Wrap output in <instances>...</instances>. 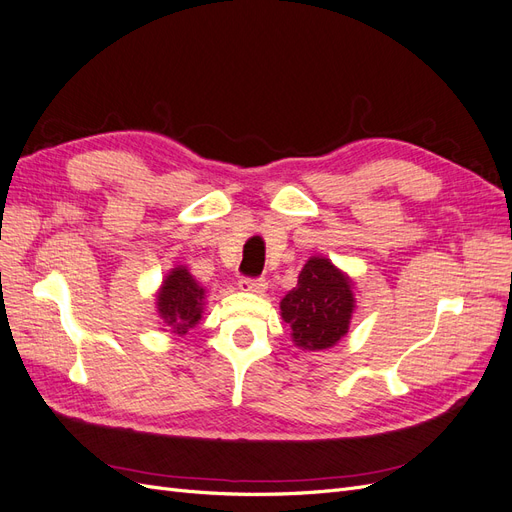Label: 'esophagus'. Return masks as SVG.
<instances>
[{
    "instance_id": "34e87169",
    "label": "esophagus",
    "mask_w": 512,
    "mask_h": 512,
    "mask_svg": "<svg viewBox=\"0 0 512 512\" xmlns=\"http://www.w3.org/2000/svg\"><path fill=\"white\" fill-rule=\"evenodd\" d=\"M267 280H262V277H256V280H252V277H243V280H239V290L243 292H254V294H262L267 290Z\"/></svg>"
}]
</instances>
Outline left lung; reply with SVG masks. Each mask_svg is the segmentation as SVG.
I'll use <instances>...</instances> for the list:
<instances>
[{"mask_svg": "<svg viewBox=\"0 0 512 512\" xmlns=\"http://www.w3.org/2000/svg\"><path fill=\"white\" fill-rule=\"evenodd\" d=\"M352 280L329 258L312 256L280 303L282 318L290 327L294 346L327 350L348 333L354 314Z\"/></svg>", "mask_w": 512, "mask_h": 512, "instance_id": "8db88e82", "label": "left lung"}]
</instances>
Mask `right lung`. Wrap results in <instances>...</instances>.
I'll return each instance as SVG.
<instances>
[{
	"label": "right lung",
	"mask_w": 512,
	"mask_h": 512,
	"mask_svg": "<svg viewBox=\"0 0 512 512\" xmlns=\"http://www.w3.org/2000/svg\"><path fill=\"white\" fill-rule=\"evenodd\" d=\"M156 297L160 318L177 335L188 333L203 316L205 288L198 286L194 275L185 267H175L166 275Z\"/></svg>",
	"instance_id": "obj_1"
}]
</instances>
